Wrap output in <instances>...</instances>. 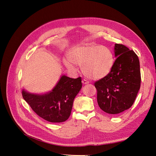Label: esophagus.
<instances>
[{
    "instance_id": "34e87169",
    "label": "esophagus",
    "mask_w": 156,
    "mask_h": 156,
    "mask_svg": "<svg viewBox=\"0 0 156 156\" xmlns=\"http://www.w3.org/2000/svg\"><path fill=\"white\" fill-rule=\"evenodd\" d=\"M82 83H83V84H88V83H89V81H88L87 80H86V79H83V80H82Z\"/></svg>"
}]
</instances>
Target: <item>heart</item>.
<instances>
[{
    "label": "heart",
    "mask_w": 156,
    "mask_h": 156,
    "mask_svg": "<svg viewBox=\"0 0 156 156\" xmlns=\"http://www.w3.org/2000/svg\"><path fill=\"white\" fill-rule=\"evenodd\" d=\"M69 60L64 64L69 69H74L72 64L82 66V71L91 79H100L109 74L114 66L115 56L112 50L105 45L86 44L73 48L70 52Z\"/></svg>",
    "instance_id": "heart-1"
}]
</instances>
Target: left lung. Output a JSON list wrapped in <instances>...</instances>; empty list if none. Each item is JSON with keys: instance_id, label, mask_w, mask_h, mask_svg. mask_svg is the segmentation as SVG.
<instances>
[{"instance_id": "8db88e82", "label": "left lung", "mask_w": 156, "mask_h": 156, "mask_svg": "<svg viewBox=\"0 0 156 156\" xmlns=\"http://www.w3.org/2000/svg\"><path fill=\"white\" fill-rule=\"evenodd\" d=\"M115 54L117 58L111 72L94 83L99 107L111 115L119 114L132 106L141 81L139 60L135 52L116 44Z\"/></svg>"}]
</instances>
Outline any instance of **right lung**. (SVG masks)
Returning a JSON list of instances; mask_svg holds the SVG:
<instances>
[{
	"label": "right lung",
	"instance_id": "add662e5",
	"mask_svg": "<svg viewBox=\"0 0 156 156\" xmlns=\"http://www.w3.org/2000/svg\"><path fill=\"white\" fill-rule=\"evenodd\" d=\"M82 88L81 77L62 75L53 90L43 95L22 91L23 98L36 114L50 122L68 120L75 96Z\"/></svg>",
	"mask_w": 156,
	"mask_h": 156
}]
</instances>
